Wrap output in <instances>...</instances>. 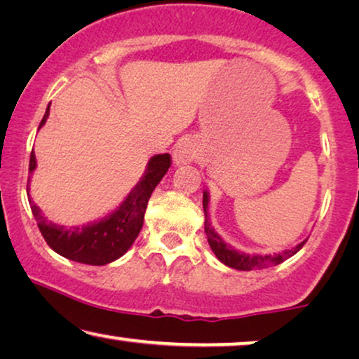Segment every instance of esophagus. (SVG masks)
Segmentation results:
<instances>
[{"mask_svg": "<svg viewBox=\"0 0 359 359\" xmlns=\"http://www.w3.org/2000/svg\"><path fill=\"white\" fill-rule=\"evenodd\" d=\"M198 156H200V147H198V143L194 138H185V140L177 143V147H175L172 153L175 165L194 163L195 159H198Z\"/></svg>", "mask_w": 359, "mask_h": 359, "instance_id": "obj_1", "label": "esophagus"}]
</instances>
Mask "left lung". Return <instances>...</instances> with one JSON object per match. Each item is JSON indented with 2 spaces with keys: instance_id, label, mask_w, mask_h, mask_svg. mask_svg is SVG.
Instances as JSON below:
<instances>
[{
  "instance_id": "obj_1",
  "label": "left lung",
  "mask_w": 359,
  "mask_h": 359,
  "mask_svg": "<svg viewBox=\"0 0 359 359\" xmlns=\"http://www.w3.org/2000/svg\"><path fill=\"white\" fill-rule=\"evenodd\" d=\"M208 203H210V195L208 191H203V210H205V232L208 237V243L212 250V253L216 255V258L229 267H233V269L238 271H253V269H263V267L276 266L280 264L283 261L290 258L295 253H298L306 240H303L302 243L297 245L295 248L280 251V253L274 255H248L243 253V251H237L231 245L224 242V240L219 237L217 232L214 231L210 217H208Z\"/></svg>"
}]
</instances>
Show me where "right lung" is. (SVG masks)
Masks as SVG:
<instances>
[{"label":"right lung","instance_id":"obj_1","mask_svg":"<svg viewBox=\"0 0 359 359\" xmlns=\"http://www.w3.org/2000/svg\"><path fill=\"white\" fill-rule=\"evenodd\" d=\"M48 116H50V104H48L39 128L45 126ZM35 168V153L32 149L29 172H34ZM169 168L170 154L164 153L153 156L147 164L143 177L133 187L126 200L121 203V206L104 219L90 222L82 227H64L48 221L41 214L40 208L29 200L32 212H34L35 221L39 224L43 238L53 251L71 261L92 266H104L112 263V261L121 258L135 242V238L142 231L149 196H151L153 190L156 189V185L161 182ZM27 191H29V189H27Z\"/></svg>","mask_w":359,"mask_h":359}]
</instances>
